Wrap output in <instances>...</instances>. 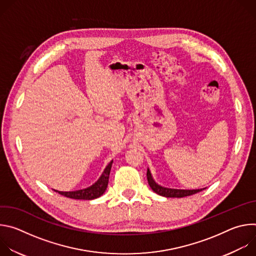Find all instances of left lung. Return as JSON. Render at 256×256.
Returning <instances> with one entry per match:
<instances>
[{"label": "left lung", "instance_id": "1", "mask_svg": "<svg viewBox=\"0 0 256 256\" xmlns=\"http://www.w3.org/2000/svg\"><path fill=\"white\" fill-rule=\"evenodd\" d=\"M147 179H148V184L150 188L155 192L157 194L165 196V198H184L188 196H192L194 194H198L206 188H200V190H175V188H167L164 186H159L156 184L155 180L153 179V176L151 174V171L148 169L147 171Z\"/></svg>", "mask_w": 256, "mask_h": 256}]
</instances>
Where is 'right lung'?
Instances as JSON below:
<instances>
[{
    "label": "right lung",
    "mask_w": 256,
    "mask_h": 256,
    "mask_svg": "<svg viewBox=\"0 0 256 256\" xmlns=\"http://www.w3.org/2000/svg\"><path fill=\"white\" fill-rule=\"evenodd\" d=\"M112 162L114 161H112L106 166V168L104 169L100 178L91 186L84 188V190H75V192H58V190H54V192H58L60 194L66 196V198H75V200H94V198L101 196L107 188L109 174H110Z\"/></svg>",
    "instance_id": "add662e5"
}]
</instances>
